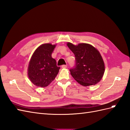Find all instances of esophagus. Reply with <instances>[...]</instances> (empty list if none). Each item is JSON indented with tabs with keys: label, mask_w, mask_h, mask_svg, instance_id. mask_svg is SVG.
Returning <instances> with one entry per match:
<instances>
[{
	"label": "esophagus",
	"mask_w": 130,
	"mask_h": 130,
	"mask_svg": "<svg viewBox=\"0 0 130 130\" xmlns=\"http://www.w3.org/2000/svg\"><path fill=\"white\" fill-rule=\"evenodd\" d=\"M67 65H62V68H63V69H66V68H67Z\"/></svg>",
	"instance_id": "34e87169"
}]
</instances>
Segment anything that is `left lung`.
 Returning <instances> with one entry per match:
<instances>
[{
    "label": "left lung",
    "mask_w": 130,
    "mask_h": 130,
    "mask_svg": "<svg viewBox=\"0 0 130 130\" xmlns=\"http://www.w3.org/2000/svg\"><path fill=\"white\" fill-rule=\"evenodd\" d=\"M67 45L75 55V67L69 71L74 79L84 87L99 83L105 70L104 60L99 51L85 43L75 45L67 42Z\"/></svg>",
    "instance_id": "obj_1"
}]
</instances>
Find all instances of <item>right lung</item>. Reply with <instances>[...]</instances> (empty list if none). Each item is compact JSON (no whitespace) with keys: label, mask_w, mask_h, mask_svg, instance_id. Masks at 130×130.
<instances>
[{"label":"right lung","mask_w":130,"mask_h":130,"mask_svg":"<svg viewBox=\"0 0 130 130\" xmlns=\"http://www.w3.org/2000/svg\"><path fill=\"white\" fill-rule=\"evenodd\" d=\"M56 45L44 43L35 51L28 63L27 75L37 87H47L55 79L60 69L52 53Z\"/></svg>","instance_id":"obj_1"}]
</instances>
